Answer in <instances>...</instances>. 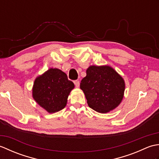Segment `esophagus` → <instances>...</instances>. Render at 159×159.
Instances as JSON below:
<instances>
[{
	"label": "esophagus",
	"instance_id": "1",
	"mask_svg": "<svg viewBox=\"0 0 159 159\" xmlns=\"http://www.w3.org/2000/svg\"><path fill=\"white\" fill-rule=\"evenodd\" d=\"M74 84H75V86H76V87H79V85H80V83H79V80H74Z\"/></svg>",
	"mask_w": 159,
	"mask_h": 159
}]
</instances>
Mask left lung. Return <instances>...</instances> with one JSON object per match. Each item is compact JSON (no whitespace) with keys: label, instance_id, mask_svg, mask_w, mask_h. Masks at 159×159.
Returning <instances> with one entry per match:
<instances>
[{"label":"left lung","instance_id":"1","mask_svg":"<svg viewBox=\"0 0 159 159\" xmlns=\"http://www.w3.org/2000/svg\"><path fill=\"white\" fill-rule=\"evenodd\" d=\"M80 87L90 108L106 113L119 106L123 99L125 83L123 78L109 66H91Z\"/></svg>","mask_w":159,"mask_h":159}]
</instances>
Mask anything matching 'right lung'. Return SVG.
I'll use <instances>...</instances> for the list:
<instances>
[{
    "label": "right lung",
    "mask_w": 159,
    "mask_h": 159,
    "mask_svg": "<svg viewBox=\"0 0 159 159\" xmlns=\"http://www.w3.org/2000/svg\"><path fill=\"white\" fill-rule=\"evenodd\" d=\"M74 88L67 74L57 68H50L35 79L33 87V98L49 113L65 108L67 98Z\"/></svg>",
    "instance_id": "add662e5"
}]
</instances>
